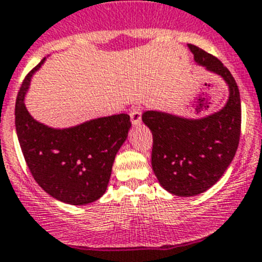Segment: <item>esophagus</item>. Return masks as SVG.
<instances>
[{
  "instance_id": "esophagus-1",
  "label": "esophagus",
  "mask_w": 262,
  "mask_h": 262,
  "mask_svg": "<svg viewBox=\"0 0 262 262\" xmlns=\"http://www.w3.org/2000/svg\"><path fill=\"white\" fill-rule=\"evenodd\" d=\"M130 120L134 126H138L142 120V108L141 107H134L130 111Z\"/></svg>"
}]
</instances>
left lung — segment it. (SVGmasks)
I'll return each instance as SVG.
<instances>
[{
  "label": "left lung",
  "instance_id": "8db88e82",
  "mask_svg": "<svg viewBox=\"0 0 262 262\" xmlns=\"http://www.w3.org/2000/svg\"><path fill=\"white\" fill-rule=\"evenodd\" d=\"M187 46L198 64L224 79L229 98L220 111L200 119L143 112L142 121L154 138V173L161 187L177 196L202 194L222 177L235 156L242 124L241 95L230 71L207 51Z\"/></svg>",
  "mask_w": 262,
  "mask_h": 262
}]
</instances>
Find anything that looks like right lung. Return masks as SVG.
I'll use <instances>...</instances> for the list:
<instances>
[{
	"label": "right lung",
	"mask_w": 262,
	"mask_h": 262,
	"mask_svg": "<svg viewBox=\"0 0 262 262\" xmlns=\"http://www.w3.org/2000/svg\"><path fill=\"white\" fill-rule=\"evenodd\" d=\"M45 59L26 76L16 97L15 128L21 152L35 181L50 196L72 205L89 204L106 192L130 117L112 115L64 129L38 123L27 110L24 97Z\"/></svg>",
	"instance_id": "right-lung-1"
}]
</instances>
